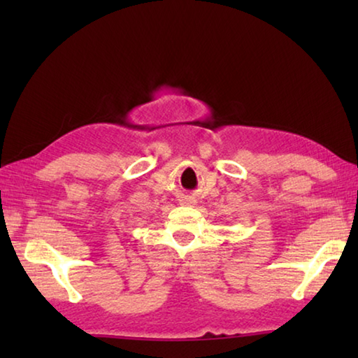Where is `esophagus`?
<instances>
[{
    "label": "esophagus",
    "mask_w": 358,
    "mask_h": 358,
    "mask_svg": "<svg viewBox=\"0 0 358 358\" xmlns=\"http://www.w3.org/2000/svg\"><path fill=\"white\" fill-rule=\"evenodd\" d=\"M183 203H185V205H194V203H196V201H194V197L186 196V197L183 199Z\"/></svg>",
    "instance_id": "34e87169"
}]
</instances>
